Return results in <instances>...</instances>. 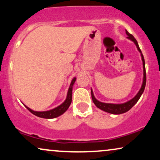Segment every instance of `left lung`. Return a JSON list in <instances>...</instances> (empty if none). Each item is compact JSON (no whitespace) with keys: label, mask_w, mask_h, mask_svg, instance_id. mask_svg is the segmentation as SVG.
<instances>
[{"label":"left lung","mask_w":160,"mask_h":160,"mask_svg":"<svg viewBox=\"0 0 160 160\" xmlns=\"http://www.w3.org/2000/svg\"><path fill=\"white\" fill-rule=\"evenodd\" d=\"M126 33L128 35L127 37L128 39L131 40L132 41H133L134 43H135V44L136 45L138 51L141 52V59H142V62H143V69H144V78H143L142 86H141L140 90H139L138 92V94L135 95L132 99H131V100H129L128 102L123 104H109V103H104V102H99V101H98L95 98L94 95H93L92 90L91 89L92 98V102H94L95 106H96L97 108H98L99 109L102 110V111L105 112H108V113H112V114H121V113H126V112L129 111V110L137 103L138 101L139 100L141 95H142L143 92H144L145 86H146V71H145V62H144V56H143V54L141 53V50L140 49V48H139L138 43L136 39L134 38L133 35H132L131 34H129V33H128L126 30Z\"/></svg>","instance_id":"obj_1"}]
</instances>
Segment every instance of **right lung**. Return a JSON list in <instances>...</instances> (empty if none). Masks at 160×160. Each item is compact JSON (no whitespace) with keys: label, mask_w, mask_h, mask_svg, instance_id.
<instances>
[{"label":"right lung","mask_w":160,"mask_h":160,"mask_svg":"<svg viewBox=\"0 0 160 160\" xmlns=\"http://www.w3.org/2000/svg\"><path fill=\"white\" fill-rule=\"evenodd\" d=\"M75 81H76V78L73 79L72 81L71 82V85H70L68 91L66 100L61 104V105L58 106V107L54 108V109H52L50 110V111H33V110L30 109L29 108H28L27 106H25V107H26L27 109L31 113H32L33 114L37 116V117H41V118L52 119L56 118L57 117H59L60 115L63 114V113L67 111L68 108H69V106L71 105V101H72V88Z\"/></svg>","instance_id":"obj_1"}]
</instances>
